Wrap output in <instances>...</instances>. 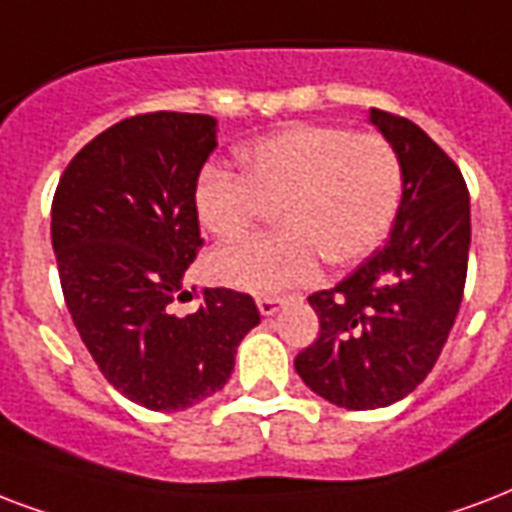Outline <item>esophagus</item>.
<instances>
[{
  "mask_svg": "<svg viewBox=\"0 0 512 512\" xmlns=\"http://www.w3.org/2000/svg\"><path fill=\"white\" fill-rule=\"evenodd\" d=\"M284 303H287L284 298H271V295H268V298H257V308H260V314H263V317L279 314V311L284 308Z\"/></svg>",
  "mask_w": 512,
  "mask_h": 512,
  "instance_id": "1",
  "label": "esophagus"
}]
</instances>
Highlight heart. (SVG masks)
Segmentation results:
<instances>
[{"instance_id": "heart-1", "label": "heart", "mask_w": 512, "mask_h": 512, "mask_svg": "<svg viewBox=\"0 0 512 512\" xmlns=\"http://www.w3.org/2000/svg\"><path fill=\"white\" fill-rule=\"evenodd\" d=\"M241 177L206 166L193 185L198 225L239 239L273 206L276 233L217 249L209 271L236 290L276 295L314 282L319 257L343 268L381 244L403 201V161L381 134L290 126L241 147Z\"/></svg>"}]
</instances>
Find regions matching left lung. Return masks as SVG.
<instances>
[{
  "mask_svg": "<svg viewBox=\"0 0 512 512\" xmlns=\"http://www.w3.org/2000/svg\"><path fill=\"white\" fill-rule=\"evenodd\" d=\"M403 161V201L384 249L308 303L319 338L295 357L311 392L349 411L403 400L435 368L462 306L470 193L462 171L416 123L370 109Z\"/></svg>",
  "mask_w": 512,
  "mask_h": 512,
  "instance_id": "8db88e82",
  "label": "left lung"
}]
</instances>
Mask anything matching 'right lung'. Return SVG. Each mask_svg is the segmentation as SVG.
<instances>
[{"label":"right lung","instance_id":"add662e5","mask_svg":"<svg viewBox=\"0 0 512 512\" xmlns=\"http://www.w3.org/2000/svg\"><path fill=\"white\" fill-rule=\"evenodd\" d=\"M217 120L150 112L77 152L53 195V252L72 322L117 392L150 411H185L228 384L241 338L260 325L244 292L204 290L171 314L204 244L193 185Z\"/></svg>","mask_w":512,"mask_h":512}]
</instances>
